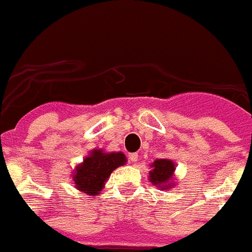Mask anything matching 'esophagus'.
<instances>
[{
    "label": "esophagus",
    "mask_w": 252,
    "mask_h": 252,
    "mask_svg": "<svg viewBox=\"0 0 252 252\" xmlns=\"http://www.w3.org/2000/svg\"><path fill=\"white\" fill-rule=\"evenodd\" d=\"M128 160L131 161V162H135V161L138 160V154H135V152H134V154L128 155Z\"/></svg>",
    "instance_id": "esophagus-1"
}]
</instances>
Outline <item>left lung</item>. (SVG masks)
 <instances>
[{
    "label": "left lung",
    "mask_w": 252,
    "mask_h": 252,
    "mask_svg": "<svg viewBox=\"0 0 252 252\" xmlns=\"http://www.w3.org/2000/svg\"><path fill=\"white\" fill-rule=\"evenodd\" d=\"M152 170L150 172V181L154 185H161L164 187H170L169 181L172 180L173 173H174V164L166 158H158L152 164ZM168 185H166V183Z\"/></svg>",
    "instance_id": "left-lung-1"
}]
</instances>
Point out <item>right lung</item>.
<instances>
[{
	"instance_id": "obj_1",
	"label": "right lung",
	"mask_w": 252,
	"mask_h": 252,
	"mask_svg": "<svg viewBox=\"0 0 252 252\" xmlns=\"http://www.w3.org/2000/svg\"><path fill=\"white\" fill-rule=\"evenodd\" d=\"M125 162L126 158L122 152L104 154L102 151L94 150L88 158H84L83 164L76 168L72 180L80 191L96 196L98 191L102 190L104 183L114 169Z\"/></svg>"
}]
</instances>
